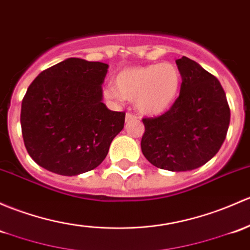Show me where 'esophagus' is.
<instances>
[{"mask_svg":"<svg viewBox=\"0 0 250 250\" xmlns=\"http://www.w3.org/2000/svg\"><path fill=\"white\" fill-rule=\"evenodd\" d=\"M134 120H136L135 115L130 114V112H127V114H125V122H129V121H134Z\"/></svg>","mask_w":250,"mask_h":250,"instance_id":"34e87169","label":"esophagus"}]
</instances>
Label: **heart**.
Returning a JSON list of instances; mask_svg holds the SVG:
<instances>
[{
    "instance_id": "b5f03b06",
    "label": "heart",
    "mask_w": 250,
    "mask_h": 250,
    "mask_svg": "<svg viewBox=\"0 0 250 250\" xmlns=\"http://www.w3.org/2000/svg\"><path fill=\"white\" fill-rule=\"evenodd\" d=\"M115 86L104 90L105 98L115 103L135 99L141 114L156 116L167 111L181 90V73L169 62L123 69L115 78Z\"/></svg>"
}]
</instances>
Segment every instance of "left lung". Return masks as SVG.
<instances>
[{"label": "left lung", "instance_id": "8db88e82", "mask_svg": "<svg viewBox=\"0 0 250 250\" xmlns=\"http://www.w3.org/2000/svg\"><path fill=\"white\" fill-rule=\"evenodd\" d=\"M180 96L165 114L144 118L141 151L151 164L169 171L200 167L219 151L230 125V107L218 79L199 63L176 60Z\"/></svg>", "mask_w": 250, "mask_h": 250}]
</instances>
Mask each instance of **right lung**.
<instances>
[{
  "label": "right lung",
  "mask_w": 250,
  "mask_h": 250,
  "mask_svg": "<svg viewBox=\"0 0 250 250\" xmlns=\"http://www.w3.org/2000/svg\"><path fill=\"white\" fill-rule=\"evenodd\" d=\"M106 63L77 57L43 70L21 104V132L38 165L63 176L96 169L125 125V112L103 102Z\"/></svg>",
  "instance_id": "right-lung-1"
}]
</instances>
